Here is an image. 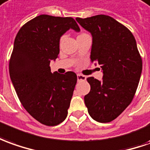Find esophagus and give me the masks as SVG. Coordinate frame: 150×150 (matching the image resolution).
<instances>
[{
    "label": "esophagus",
    "mask_w": 150,
    "mask_h": 150,
    "mask_svg": "<svg viewBox=\"0 0 150 150\" xmlns=\"http://www.w3.org/2000/svg\"><path fill=\"white\" fill-rule=\"evenodd\" d=\"M77 81H86V76H84V75H81V74H77Z\"/></svg>",
    "instance_id": "esophagus-1"
}]
</instances>
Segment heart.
<instances>
[{
  "instance_id": "heart-1",
  "label": "heart",
  "mask_w": 150,
  "mask_h": 150,
  "mask_svg": "<svg viewBox=\"0 0 150 150\" xmlns=\"http://www.w3.org/2000/svg\"><path fill=\"white\" fill-rule=\"evenodd\" d=\"M85 36H87V34L86 33H80L79 34V35H78V37H77V38H81V37H85ZM62 40V38L61 39H60V41H61Z\"/></svg>"
}]
</instances>
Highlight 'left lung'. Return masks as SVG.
Wrapping results in <instances>:
<instances>
[{
    "label": "left lung",
    "instance_id": "left-lung-1",
    "mask_svg": "<svg viewBox=\"0 0 150 150\" xmlns=\"http://www.w3.org/2000/svg\"><path fill=\"white\" fill-rule=\"evenodd\" d=\"M91 33V60L100 65L102 81L87 77L90 92L84 101L90 116L109 122L124 111L133 100L142 72V59L131 31L110 16L99 14L76 18Z\"/></svg>",
    "mask_w": 150,
    "mask_h": 150
}]
</instances>
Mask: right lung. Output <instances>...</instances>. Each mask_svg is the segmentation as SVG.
I'll return each instance as SVG.
<instances>
[{"instance_id": "1", "label": "right lung", "mask_w": 150, "mask_h": 150, "mask_svg": "<svg viewBox=\"0 0 150 150\" xmlns=\"http://www.w3.org/2000/svg\"><path fill=\"white\" fill-rule=\"evenodd\" d=\"M69 29L80 31L73 18L42 14L23 26L14 39L9 64L12 84L28 112L45 126L65 120L77 83L75 73H52L50 67Z\"/></svg>"}]
</instances>
